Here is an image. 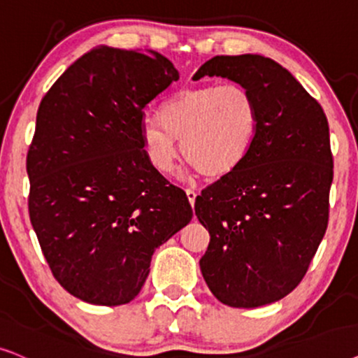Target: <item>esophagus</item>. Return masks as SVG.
Segmentation results:
<instances>
[{"mask_svg": "<svg viewBox=\"0 0 358 358\" xmlns=\"http://www.w3.org/2000/svg\"><path fill=\"white\" fill-rule=\"evenodd\" d=\"M185 192H187V196H188V201H189V204H194V199H196V192H194L193 188H187L185 189Z\"/></svg>", "mask_w": 358, "mask_h": 358, "instance_id": "34e87169", "label": "esophagus"}]
</instances>
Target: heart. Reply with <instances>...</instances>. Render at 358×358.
<instances>
[{"mask_svg": "<svg viewBox=\"0 0 358 358\" xmlns=\"http://www.w3.org/2000/svg\"><path fill=\"white\" fill-rule=\"evenodd\" d=\"M259 104L242 85L206 83L178 90L160 108V121L142 124V147L155 170L173 169L178 149L199 173L219 178L244 164L259 132Z\"/></svg>", "mask_w": 358, "mask_h": 358, "instance_id": "b5f03b06", "label": "heart"}]
</instances>
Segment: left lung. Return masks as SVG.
Returning a JSON list of instances; mask_svg holds the SVG:
<instances>
[{"instance_id":"left-lung-1","label":"left lung","mask_w":358,"mask_h":358,"mask_svg":"<svg viewBox=\"0 0 358 358\" xmlns=\"http://www.w3.org/2000/svg\"><path fill=\"white\" fill-rule=\"evenodd\" d=\"M204 75L249 90L260 122L244 164L194 201L211 236L199 266L219 301L259 308L298 287L326 234L334 176L327 117L301 83L268 57L216 55L194 76Z\"/></svg>"}]
</instances>
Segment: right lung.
<instances>
[{"label":"right lung","instance_id":"right-lung-1","mask_svg":"<svg viewBox=\"0 0 358 358\" xmlns=\"http://www.w3.org/2000/svg\"><path fill=\"white\" fill-rule=\"evenodd\" d=\"M178 80L164 55L96 47L42 98L27 152L29 216L70 294L119 306L144 287L157 247L193 217L147 159L144 108Z\"/></svg>","mask_w":358,"mask_h":358}]
</instances>
